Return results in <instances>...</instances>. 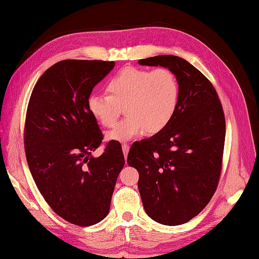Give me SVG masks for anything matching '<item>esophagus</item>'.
I'll list each match as a JSON object with an SVG mask.
<instances>
[{
	"label": "esophagus",
	"instance_id": "esophagus-1",
	"mask_svg": "<svg viewBox=\"0 0 259 259\" xmlns=\"http://www.w3.org/2000/svg\"><path fill=\"white\" fill-rule=\"evenodd\" d=\"M129 146L128 144H125V143H123L122 144V151H123V154H124V158H127V155H128V152H129Z\"/></svg>",
	"mask_w": 259,
	"mask_h": 259
}]
</instances>
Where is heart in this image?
I'll return each mask as SVG.
<instances>
[{"label":"heart","mask_w":259,"mask_h":259,"mask_svg":"<svg viewBox=\"0 0 259 259\" xmlns=\"http://www.w3.org/2000/svg\"><path fill=\"white\" fill-rule=\"evenodd\" d=\"M106 90L108 95L88 96L87 110L100 124L111 128L124 106L128 117L107 134L108 139L116 141L162 131L176 115L180 99L176 75L163 67H125L107 81Z\"/></svg>","instance_id":"heart-1"}]
</instances>
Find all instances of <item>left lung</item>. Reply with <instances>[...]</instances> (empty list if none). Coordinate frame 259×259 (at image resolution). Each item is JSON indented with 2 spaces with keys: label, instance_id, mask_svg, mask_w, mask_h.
<instances>
[{
  "label": "left lung",
  "instance_id": "obj_1",
  "mask_svg": "<svg viewBox=\"0 0 259 259\" xmlns=\"http://www.w3.org/2000/svg\"><path fill=\"white\" fill-rule=\"evenodd\" d=\"M138 63L169 68L178 79L180 99L171 122L132 144L127 162L139 172L146 213L160 224L181 225L207 205L218 188L225 142L223 107L211 81L185 59L159 55Z\"/></svg>",
  "mask_w": 259,
  "mask_h": 259
}]
</instances>
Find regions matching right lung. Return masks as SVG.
Instances as JSON below:
<instances>
[{
  "label": "right lung",
  "instance_id": "right-lung-1",
  "mask_svg": "<svg viewBox=\"0 0 259 259\" xmlns=\"http://www.w3.org/2000/svg\"><path fill=\"white\" fill-rule=\"evenodd\" d=\"M113 67L115 62H58L40 76L28 101L24 146L29 171L53 211L78 226L108 215L124 165L118 141L108 143L100 157L92 154L104 136L87 98Z\"/></svg>",
  "mask_w": 259,
  "mask_h": 259
}]
</instances>
